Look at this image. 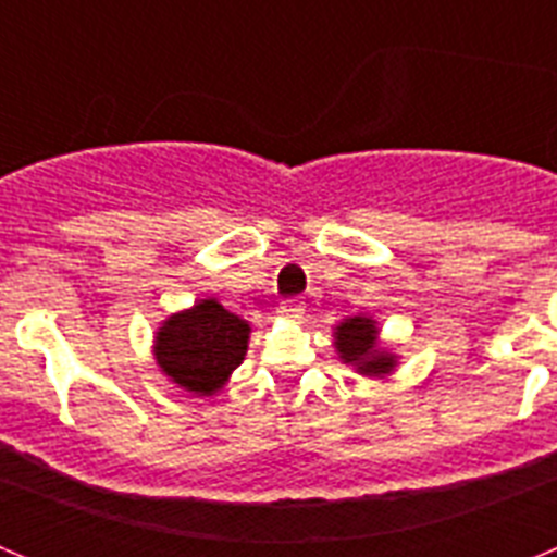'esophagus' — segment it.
Masks as SVG:
<instances>
[{
	"instance_id": "1",
	"label": "esophagus",
	"mask_w": 557,
	"mask_h": 557,
	"mask_svg": "<svg viewBox=\"0 0 557 557\" xmlns=\"http://www.w3.org/2000/svg\"><path fill=\"white\" fill-rule=\"evenodd\" d=\"M278 314H282V318H301L304 301H301V298H287V301L278 307Z\"/></svg>"
}]
</instances>
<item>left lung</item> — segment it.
<instances>
[{
    "label": "left lung",
    "mask_w": 557,
    "mask_h": 557,
    "mask_svg": "<svg viewBox=\"0 0 557 557\" xmlns=\"http://www.w3.org/2000/svg\"><path fill=\"white\" fill-rule=\"evenodd\" d=\"M337 351L343 362H351L359 368V373L368 376H379V373H391L396 366V357L387 351H376V334L379 329L373 326L371 318H348L346 323L337 326Z\"/></svg>",
    "instance_id": "1"
}]
</instances>
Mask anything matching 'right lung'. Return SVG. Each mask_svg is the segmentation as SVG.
<instances>
[{
	"label": "right lung",
	"instance_id": "obj_1",
	"mask_svg": "<svg viewBox=\"0 0 557 557\" xmlns=\"http://www.w3.org/2000/svg\"><path fill=\"white\" fill-rule=\"evenodd\" d=\"M250 326L223 309L214 298L195 304L156 334L159 368L178 387L200 396H211L225 385L248 351Z\"/></svg>",
	"mask_w": 557,
	"mask_h": 557
}]
</instances>
